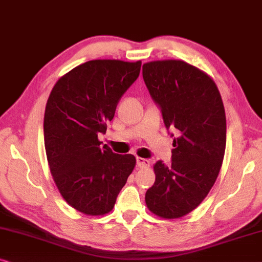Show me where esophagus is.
Here are the masks:
<instances>
[{
    "instance_id": "34e87169",
    "label": "esophagus",
    "mask_w": 262,
    "mask_h": 262,
    "mask_svg": "<svg viewBox=\"0 0 262 262\" xmlns=\"http://www.w3.org/2000/svg\"><path fill=\"white\" fill-rule=\"evenodd\" d=\"M149 164H151V162H149L148 159L140 158V157H138V158H137V165L140 167V169H145V167H148Z\"/></svg>"
}]
</instances>
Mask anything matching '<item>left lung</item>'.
<instances>
[{"mask_svg": "<svg viewBox=\"0 0 262 262\" xmlns=\"http://www.w3.org/2000/svg\"><path fill=\"white\" fill-rule=\"evenodd\" d=\"M142 78L166 129L180 135L171 164L158 160L153 166L156 182L146 205L162 218H180L201 204L218 177L226 145L224 105L213 80L184 61L148 62Z\"/></svg>", "mask_w": 262, "mask_h": 262, "instance_id": "8db88e82", "label": "left lung"}]
</instances>
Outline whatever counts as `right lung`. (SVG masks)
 <instances>
[{"mask_svg": "<svg viewBox=\"0 0 262 262\" xmlns=\"http://www.w3.org/2000/svg\"><path fill=\"white\" fill-rule=\"evenodd\" d=\"M141 62L93 60L55 83L44 114V145L51 175L66 201L82 213L103 215L135 166L98 135L115 116L118 100L140 74Z\"/></svg>", "mask_w": 262, "mask_h": 262, "instance_id": "right-lung-1", "label": "right lung"}]
</instances>
